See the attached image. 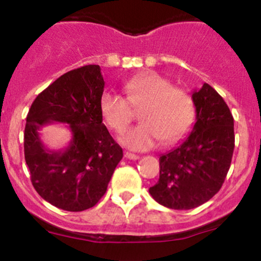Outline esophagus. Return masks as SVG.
Returning a JSON list of instances; mask_svg holds the SVG:
<instances>
[{
  "label": "esophagus",
  "instance_id": "esophagus-1",
  "mask_svg": "<svg viewBox=\"0 0 261 261\" xmlns=\"http://www.w3.org/2000/svg\"><path fill=\"white\" fill-rule=\"evenodd\" d=\"M125 158L128 159V160H138L140 156L135 155V153L133 152H125Z\"/></svg>",
  "mask_w": 261,
  "mask_h": 261
}]
</instances>
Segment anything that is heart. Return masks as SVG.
<instances>
[{"label":"heart","mask_w":261,"mask_h":261,"mask_svg":"<svg viewBox=\"0 0 261 261\" xmlns=\"http://www.w3.org/2000/svg\"><path fill=\"white\" fill-rule=\"evenodd\" d=\"M125 92L126 98L116 92H103L100 111L111 130L122 133L140 110L142 122L120 136L127 149L144 151L159 140L171 144L190 130L195 116L193 96L172 86L169 79L159 73L136 76L126 82Z\"/></svg>","instance_id":"obj_1"}]
</instances>
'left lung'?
Returning <instances> with one entry per match:
<instances>
[{
  "label": "left lung",
  "instance_id": "obj_1",
  "mask_svg": "<svg viewBox=\"0 0 261 261\" xmlns=\"http://www.w3.org/2000/svg\"><path fill=\"white\" fill-rule=\"evenodd\" d=\"M196 122L189 138L160 156V177L149 193L174 210L200 206L223 186L235 146L234 117L209 84L193 92Z\"/></svg>",
  "mask_w": 261,
  "mask_h": 261
}]
</instances>
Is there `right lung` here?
Segmentation results:
<instances>
[{
	"mask_svg": "<svg viewBox=\"0 0 261 261\" xmlns=\"http://www.w3.org/2000/svg\"><path fill=\"white\" fill-rule=\"evenodd\" d=\"M103 81L98 65H86L60 76L35 98L24 127V160L38 195L59 209L84 211L105 195L122 149L102 123L100 97ZM65 122L73 134L70 145L52 152L38 130Z\"/></svg>",
	"mask_w": 261,
	"mask_h": 261,
	"instance_id": "obj_1",
	"label": "right lung"
}]
</instances>
